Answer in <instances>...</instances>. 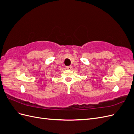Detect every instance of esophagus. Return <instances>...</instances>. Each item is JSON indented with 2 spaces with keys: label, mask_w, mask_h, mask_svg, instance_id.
<instances>
[{
  "label": "esophagus",
  "mask_w": 134,
  "mask_h": 134,
  "mask_svg": "<svg viewBox=\"0 0 134 134\" xmlns=\"http://www.w3.org/2000/svg\"><path fill=\"white\" fill-rule=\"evenodd\" d=\"M66 69L68 70H70L71 69V66H66Z\"/></svg>",
  "instance_id": "esophagus-1"
}]
</instances>
